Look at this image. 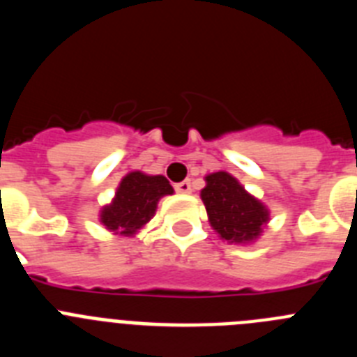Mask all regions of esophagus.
<instances>
[{
	"instance_id": "esophagus-1",
	"label": "esophagus",
	"mask_w": 357,
	"mask_h": 357,
	"mask_svg": "<svg viewBox=\"0 0 357 357\" xmlns=\"http://www.w3.org/2000/svg\"><path fill=\"white\" fill-rule=\"evenodd\" d=\"M175 189L178 191V193H191V181H182L178 182V184H175Z\"/></svg>"
}]
</instances>
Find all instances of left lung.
I'll list each match as a JSON object with an SVG mask.
<instances>
[{
    "instance_id": "left-lung-1",
    "label": "left lung",
    "mask_w": 357,
    "mask_h": 357,
    "mask_svg": "<svg viewBox=\"0 0 357 357\" xmlns=\"http://www.w3.org/2000/svg\"><path fill=\"white\" fill-rule=\"evenodd\" d=\"M202 200L207 216L222 239L229 243H248L261 234L268 222V211L259 200L245 191L234 176L218 172L206 176Z\"/></svg>"
}]
</instances>
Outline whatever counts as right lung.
<instances>
[{
	"label": "right lung",
	"instance_id": "1",
	"mask_svg": "<svg viewBox=\"0 0 357 357\" xmlns=\"http://www.w3.org/2000/svg\"><path fill=\"white\" fill-rule=\"evenodd\" d=\"M172 193L166 176L132 172L121 181L112 204L103 207L100 220L116 234L132 236L155 214L159 198Z\"/></svg>",
	"mask_w": 357,
	"mask_h": 357
}]
</instances>
